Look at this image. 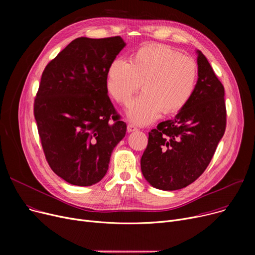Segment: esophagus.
<instances>
[{"label": "esophagus", "instance_id": "obj_1", "mask_svg": "<svg viewBox=\"0 0 255 255\" xmlns=\"http://www.w3.org/2000/svg\"><path fill=\"white\" fill-rule=\"evenodd\" d=\"M136 130H137V127L134 124H131V123L128 124V126H127V131L128 132H133V131H136Z\"/></svg>", "mask_w": 255, "mask_h": 255}]
</instances>
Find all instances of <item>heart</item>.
<instances>
[{"label":"heart","mask_w":255,"mask_h":255,"mask_svg":"<svg viewBox=\"0 0 255 255\" xmlns=\"http://www.w3.org/2000/svg\"><path fill=\"white\" fill-rule=\"evenodd\" d=\"M196 65L188 57L165 45L140 47L130 62L116 59L107 73V88L115 100L127 104L142 83V92L128 109L136 124H149L159 115L180 111L191 97Z\"/></svg>","instance_id":"1"}]
</instances>
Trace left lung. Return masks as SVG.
I'll use <instances>...</instances> for the list:
<instances>
[{
    "label": "left lung",
    "mask_w": 255,
    "mask_h": 255,
    "mask_svg": "<svg viewBox=\"0 0 255 255\" xmlns=\"http://www.w3.org/2000/svg\"><path fill=\"white\" fill-rule=\"evenodd\" d=\"M197 65L198 79L188 102L172 120L149 132L140 167L157 189H182L198 179L225 132L224 87L199 50Z\"/></svg>",
    "instance_id": "1"
}]
</instances>
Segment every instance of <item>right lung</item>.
I'll list each match as a JSON object with an SVG mask.
<instances>
[{
	"mask_svg": "<svg viewBox=\"0 0 255 255\" xmlns=\"http://www.w3.org/2000/svg\"><path fill=\"white\" fill-rule=\"evenodd\" d=\"M120 36L79 37L45 67L34 117L46 161L76 186L98 183L109 169L126 123L107 95V73L125 46Z\"/></svg>",
	"mask_w": 255,
	"mask_h": 255,
	"instance_id": "1",
	"label": "right lung"
}]
</instances>
